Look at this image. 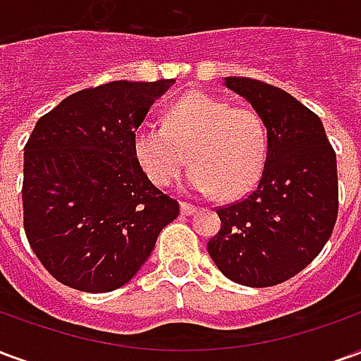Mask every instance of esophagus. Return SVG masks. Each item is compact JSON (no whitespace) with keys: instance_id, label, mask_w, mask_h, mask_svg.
<instances>
[{"instance_id":"34e87169","label":"esophagus","mask_w":361,"mask_h":361,"mask_svg":"<svg viewBox=\"0 0 361 361\" xmlns=\"http://www.w3.org/2000/svg\"><path fill=\"white\" fill-rule=\"evenodd\" d=\"M197 211L195 204L188 203V201H181V214H193Z\"/></svg>"}]
</instances>
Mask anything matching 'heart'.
<instances>
[{
    "instance_id": "obj_1",
    "label": "heart",
    "mask_w": 361,
    "mask_h": 361,
    "mask_svg": "<svg viewBox=\"0 0 361 361\" xmlns=\"http://www.w3.org/2000/svg\"><path fill=\"white\" fill-rule=\"evenodd\" d=\"M188 154L193 191H216L224 199L243 195L265 168V121L253 108L191 92L166 110L164 126H142L135 133V157L160 188L178 181Z\"/></svg>"
}]
</instances>
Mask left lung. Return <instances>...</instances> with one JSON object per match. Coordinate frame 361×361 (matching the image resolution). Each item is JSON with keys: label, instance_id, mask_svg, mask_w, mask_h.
I'll return each mask as SVG.
<instances>
[{"label": "left lung", "instance_id": "obj_1", "mask_svg": "<svg viewBox=\"0 0 361 361\" xmlns=\"http://www.w3.org/2000/svg\"><path fill=\"white\" fill-rule=\"evenodd\" d=\"M267 127V160L257 188L216 209L219 234L207 250L226 279L276 286L325 247L338 214L336 154L317 114L269 82L228 77Z\"/></svg>", "mask_w": 361, "mask_h": 361}]
</instances>
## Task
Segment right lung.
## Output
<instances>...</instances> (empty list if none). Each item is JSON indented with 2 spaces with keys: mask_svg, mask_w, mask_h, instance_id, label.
<instances>
[{
  "mask_svg": "<svg viewBox=\"0 0 361 361\" xmlns=\"http://www.w3.org/2000/svg\"><path fill=\"white\" fill-rule=\"evenodd\" d=\"M173 81H114L67 96L25 145L23 226L51 276L111 292L149 259L180 203L154 188L135 157V131Z\"/></svg>",
  "mask_w": 361,
  "mask_h": 361,
  "instance_id": "add662e5",
  "label": "right lung"
}]
</instances>
